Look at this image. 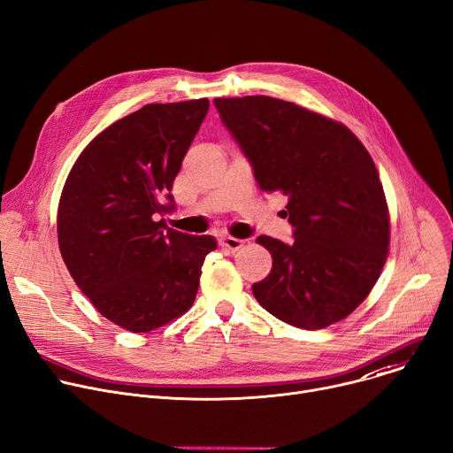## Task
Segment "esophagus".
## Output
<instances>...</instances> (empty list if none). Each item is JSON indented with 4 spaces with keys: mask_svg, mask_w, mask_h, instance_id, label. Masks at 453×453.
<instances>
[{
    "mask_svg": "<svg viewBox=\"0 0 453 453\" xmlns=\"http://www.w3.org/2000/svg\"><path fill=\"white\" fill-rule=\"evenodd\" d=\"M219 244H220V248H222V250H227V251H238L240 248L244 246V240L233 238V236H222V238L219 240Z\"/></svg>",
    "mask_w": 453,
    "mask_h": 453,
    "instance_id": "esophagus-1",
    "label": "esophagus"
}]
</instances>
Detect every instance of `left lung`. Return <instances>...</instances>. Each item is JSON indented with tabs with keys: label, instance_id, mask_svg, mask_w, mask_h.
Masks as SVG:
<instances>
[{
	"label": "left lung",
	"instance_id": "obj_1",
	"mask_svg": "<svg viewBox=\"0 0 453 453\" xmlns=\"http://www.w3.org/2000/svg\"><path fill=\"white\" fill-rule=\"evenodd\" d=\"M224 127L262 191L288 196L293 244L258 236L273 257L253 284L277 319L320 329L346 319L375 286L388 255L389 219L377 167L342 124L271 96L217 98Z\"/></svg>",
	"mask_w": 453,
	"mask_h": 453
}]
</instances>
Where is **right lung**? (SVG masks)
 I'll list each match as a JSON object with an SVG mask.
<instances>
[{
  "mask_svg": "<svg viewBox=\"0 0 453 453\" xmlns=\"http://www.w3.org/2000/svg\"><path fill=\"white\" fill-rule=\"evenodd\" d=\"M209 100L147 104L90 142L58 207V244L71 277L111 322L145 334L186 313L198 291L209 234L164 224L174 178Z\"/></svg>",
  "mask_w": 453,
  "mask_h": 453,
  "instance_id": "add662e5",
  "label": "right lung"
}]
</instances>
